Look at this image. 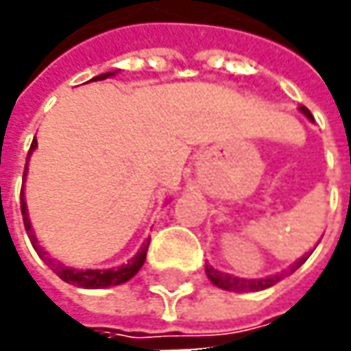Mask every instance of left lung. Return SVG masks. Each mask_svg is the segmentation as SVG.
I'll use <instances>...</instances> for the list:
<instances>
[{
	"instance_id": "obj_1",
	"label": "left lung",
	"mask_w": 351,
	"mask_h": 351,
	"mask_svg": "<svg viewBox=\"0 0 351 351\" xmlns=\"http://www.w3.org/2000/svg\"><path fill=\"white\" fill-rule=\"evenodd\" d=\"M301 112L313 120V114L308 112V108L301 106ZM308 254H311V252H308ZM308 254L307 256H303V258L297 260L295 264H293L287 272L278 274V276H270V278H262V280H243V278H235V276H229V274L219 272V270H215V268H212V266H206V274H208V278H210V282H212V284H215L217 287H221V289H227V291H260V289L272 287V285L278 284L282 278L295 272L297 268H299V266L308 258Z\"/></svg>"
}]
</instances>
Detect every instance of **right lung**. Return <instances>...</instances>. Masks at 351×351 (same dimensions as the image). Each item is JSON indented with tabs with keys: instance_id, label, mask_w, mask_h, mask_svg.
<instances>
[{
	"instance_id": "1",
	"label": "right lung",
	"mask_w": 351,
	"mask_h": 351,
	"mask_svg": "<svg viewBox=\"0 0 351 351\" xmlns=\"http://www.w3.org/2000/svg\"><path fill=\"white\" fill-rule=\"evenodd\" d=\"M108 75H114V73H101V75H97V77L93 79L99 81V79H106ZM34 147H36V138L32 139L29 155H31ZM27 163H29V157H27ZM25 169H27V167H25ZM25 175H27V173H25ZM25 175H23V178H25ZM21 213H23L25 231H27V235L31 239L34 250H36V252L40 254V258L54 270V274H58V276H60L64 282H67V284H73L77 285V287H85V289H101V287H110V285L124 284V282H128L130 278H134V276L138 274V270L143 266V262H145V254H147L149 241H145V245L139 248L138 254L130 260L128 264L116 268V270L114 268H112V270H75V268L64 266L62 262H56V260L50 258V256L46 254V250H43V247H38V241H36V237L32 233L31 219H29V213H27V204H25V198H23V190H21Z\"/></svg>"
}]
</instances>
